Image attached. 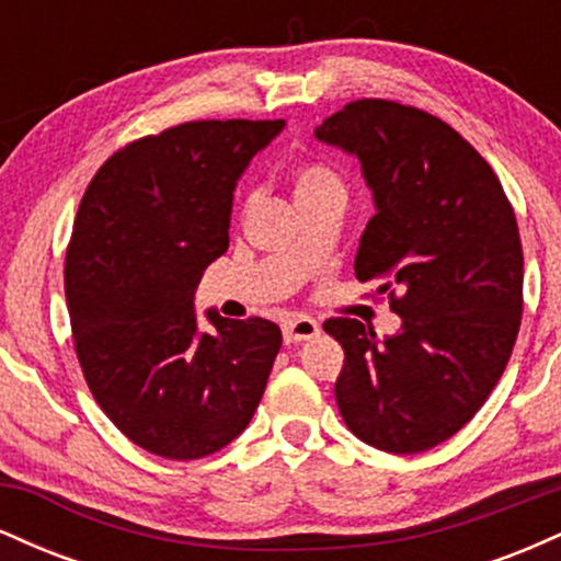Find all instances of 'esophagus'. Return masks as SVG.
<instances>
[{
    "instance_id": "34e87169",
    "label": "esophagus",
    "mask_w": 561,
    "mask_h": 561,
    "mask_svg": "<svg viewBox=\"0 0 561 561\" xmlns=\"http://www.w3.org/2000/svg\"><path fill=\"white\" fill-rule=\"evenodd\" d=\"M319 332H321L319 321H313V319H308V317L287 319L285 324H282V334H285V343L287 345H295V343H302V340L317 337Z\"/></svg>"
}]
</instances>
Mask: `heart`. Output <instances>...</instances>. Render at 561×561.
I'll return each instance as SVG.
<instances>
[{
    "label": "heart",
    "mask_w": 561,
    "mask_h": 561,
    "mask_svg": "<svg viewBox=\"0 0 561 561\" xmlns=\"http://www.w3.org/2000/svg\"><path fill=\"white\" fill-rule=\"evenodd\" d=\"M321 197H345V182L332 165L306 163L295 173V199L298 205Z\"/></svg>",
    "instance_id": "heart-1"
}]
</instances>
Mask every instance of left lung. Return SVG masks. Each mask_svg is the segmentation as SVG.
<instances>
[{
	"instance_id": "1",
	"label": "left lung",
	"mask_w": 561,
	"mask_h": 561,
	"mask_svg": "<svg viewBox=\"0 0 561 561\" xmlns=\"http://www.w3.org/2000/svg\"><path fill=\"white\" fill-rule=\"evenodd\" d=\"M313 137L356 156L375 197L356 279L390 295L401 330L324 321L345 351L334 398L353 435L388 454L448 440L504 375L523 319V244L504 186L435 115L356 100Z\"/></svg>"
}]
</instances>
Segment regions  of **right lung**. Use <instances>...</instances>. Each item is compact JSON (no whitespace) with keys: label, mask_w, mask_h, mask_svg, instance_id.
Returning a JSON list of instances; mask_svg holds the SVG:
<instances>
[{"label":"right lung","mask_w":561,"mask_h":561,"mask_svg":"<svg viewBox=\"0 0 561 561\" xmlns=\"http://www.w3.org/2000/svg\"><path fill=\"white\" fill-rule=\"evenodd\" d=\"M285 121H192L105 160L66 255L73 343L89 390L128 440L163 459L229 446L282 347L266 319L205 311L195 289L229 248L234 186Z\"/></svg>","instance_id":"obj_1"}]
</instances>
